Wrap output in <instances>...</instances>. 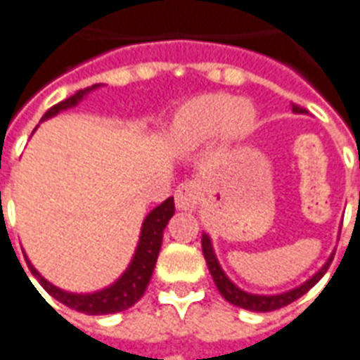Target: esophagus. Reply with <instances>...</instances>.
Here are the masks:
<instances>
[{"label":"esophagus","mask_w":360,"mask_h":360,"mask_svg":"<svg viewBox=\"0 0 360 360\" xmlns=\"http://www.w3.org/2000/svg\"><path fill=\"white\" fill-rule=\"evenodd\" d=\"M198 204V185L194 181H185L175 191V205L183 211H192Z\"/></svg>","instance_id":"34e87169"}]
</instances>
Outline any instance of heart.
Returning <instances> with one entry per match:
<instances>
[{
  "instance_id": "1",
  "label": "heart",
  "mask_w": 360,
  "mask_h": 360,
  "mask_svg": "<svg viewBox=\"0 0 360 360\" xmlns=\"http://www.w3.org/2000/svg\"><path fill=\"white\" fill-rule=\"evenodd\" d=\"M257 122L255 107L230 94H202L185 101L175 113L174 137L185 147H200L219 137L241 139Z\"/></svg>"
}]
</instances>
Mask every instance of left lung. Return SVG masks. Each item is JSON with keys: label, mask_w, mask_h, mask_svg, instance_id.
<instances>
[{"label": "left lung", "mask_w": 360, "mask_h": 360, "mask_svg": "<svg viewBox=\"0 0 360 360\" xmlns=\"http://www.w3.org/2000/svg\"><path fill=\"white\" fill-rule=\"evenodd\" d=\"M292 113L306 115L308 111L298 105H292ZM202 251H204L205 262H207V268H210L211 278L215 281L219 292L224 296V300H229L230 304H234L238 308L249 309V311H274V309L289 306L290 302L298 300L300 296L306 295L325 276L328 266H330V262L334 259V255H330L325 264L321 266L319 271H315L308 281H304V283L295 287V289L285 290V292H279V295H253V292H247V290L240 289L238 285L230 281L229 276L224 274V270L219 264V260H217V255L213 251V243H211V238L207 234H202Z\"/></svg>", "instance_id": "8db88e82"}]
</instances>
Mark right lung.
<instances>
[{
	"mask_svg": "<svg viewBox=\"0 0 360 360\" xmlns=\"http://www.w3.org/2000/svg\"><path fill=\"white\" fill-rule=\"evenodd\" d=\"M101 84H92L89 89L79 90L77 94L70 96L68 100L60 101L54 107H51L41 122L51 117H56L58 113L65 111V109H71L75 107L79 101H82L86 96L92 92V90L100 89ZM175 205L174 198L164 200L160 205H156L155 210L150 211L149 215L143 219V224H141V232H139V241H137L136 253L131 257L130 264L122 271L115 283H111L105 289L94 290V292H84V295H79V292H70V290H64L52 285L51 281H46L39 271L35 270L34 264L30 262V259L24 253V259H26V264L30 268V271L34 274V278L41 283V287L58 302L65 304L68 308L75 309V311H81V314L86 315H107V314H119V311H124V309L131 308L141 296L145 295V289L150 281V276H153V270H155L156 259H158V253H160L162 245V236H164V229L168 221L174 217Z\"/></svg>",
	"mask_w": 360,
	"mask_h": 360,
	"instance_id": "obj_1",
	"label": "right lung"
}]
</instances>
